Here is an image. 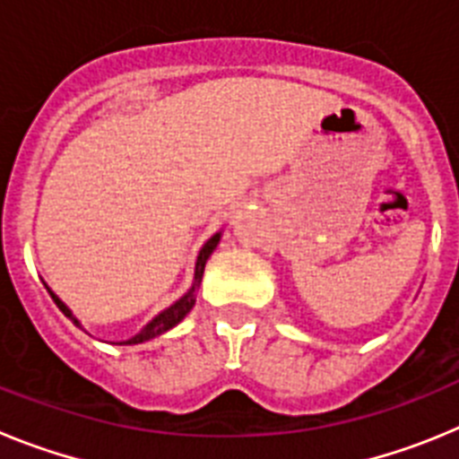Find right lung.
<instances>
[{
	"instance_id": "right-lung-1",
	"label": "right lung",
	"mask_w": 459,
	"mask_h": 459,
	"mask_svg": "<svg viewBox=\"0 0 459 459\" xmlns=\"http://www.w3.org/2000/svg\"><path fill=\"white\" fill-rule=\"evenodd\" d=\"M221 237H222V232H216V234H213V237L209 238V241L204 243V246H202L200 255H197V262H195V278H193V285H190V290L186 291L184 296H181L179 301L172 303V306H169V307H165V310L160 312V315H156V317H153L152 322L147 324V326L142 328L140 333L133 335V338H128V340H121V342H117V344H142V342H147V340L158 338V335L168 333L169 328L177 326V324H179L181 319H184L190 310H193L195 299H197V290H200V285H202V275H204L206 259H209L211 253L216 250V246H218V241H221ZM46 287H48V285H46ZM48 291H50V296H52V299H55L56 307H59V310H62L64 315H66V317L71 319L73 324H75V326L82 328V324H80V319L75 317V315H73L71 307H68L66 303H64L62 299H59V296H56L55 291L50 290V287H48Z\"/></svg>"
}]
</instances>
